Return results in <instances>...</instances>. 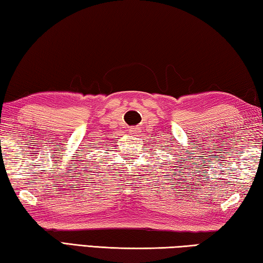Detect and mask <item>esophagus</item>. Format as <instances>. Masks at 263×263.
Returning <instances> with one entry per match:
<instances>
[{
	"label": "esophagus",
	"mask_w": 263,
	"mask_h": 263,
	"mask_svg": "<svg viewBox=\"0 0 263 263\" xmlns=\"http://www.w3.org/2000/svg\"><path fill=\"white\" fill-rule=\"evenodd\" d=\"M128 132L132 133V135H137V132H138V127H136V126H132V127L128 128Z\"/></svg>",
	"instance_id": "obj_1"
}]
</instances>
